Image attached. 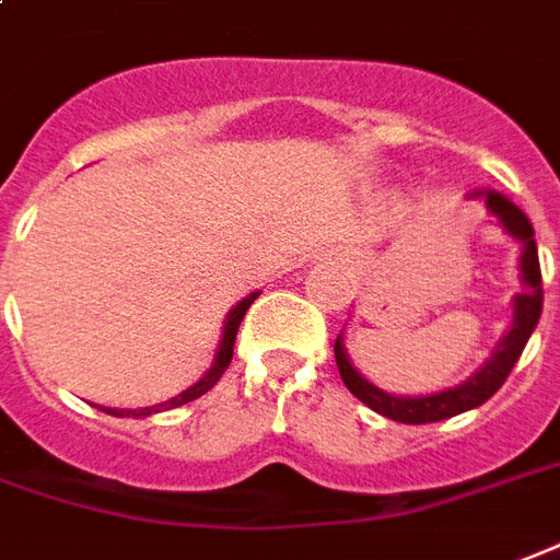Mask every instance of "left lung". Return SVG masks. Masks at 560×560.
I'll return each mask as SVG.
<instances>
[{"label": "left lung", "instance_id": "left-lung-1", "mask_svg": "<svg viewBox=\"0 0 560 560\" xmlns=\"http://www.w3.org/2000/svg\"><path fill=\"white\" fill-rule=\"evenodd\" d=\"M487 208L504 223V230H508L513 238L522 241L520 268L522 280H525V289H522L520 295H516V301H513V328L508 330V337L501 340L498 352L492 354V361H489L480 373L471 375L463 385L451 387V390H442V394H430V397H394V394H385V390H378L375 385H370L364 375L349 364V354L342 349V342H334L337 370H340L346 387H349L364 406H370V409L378 411V415H385V418L397 420V423H435V420H447L453 418V415H463V411L483 406V402L495 394L498 387L508 382L510 370L516 366L522 349H525V342L532 337V330L537 328V319H540L542 310V277L532 223H528V218H525L510 199H504L501 194H492V190H487Z\"/></svg>", "mask_w": 560, "mask_h": 560}]
</instances>
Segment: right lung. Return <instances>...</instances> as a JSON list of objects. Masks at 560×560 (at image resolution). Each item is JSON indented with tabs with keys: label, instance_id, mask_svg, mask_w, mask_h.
<instances>
[{
	"label": "right lung",
	"instance_id": "1",
	"mask_svg": "<svg viewBox=\"0 0 560 560\" xmlns=\"http://www.w3.org/2000/svg\"><path fill=\"white\" fill-rule=\"evenodd\" d=\"M253 301H256V295H247L244 301H241L238 307H232V313L226 316V328H223V340H220V349H218V358H214V366L208 370L199 382H196L194 387H187V390H182L178 397L166 399V402H158V406H145V409H101L107 411V415H116V418H149V415H158V411H170V409H178V406H185V402H194L196 397H202V394H208L211 387L218 385L220 375L226 373V366L232 364V346H235V334H238V325L241 319H244V313H247V307H250Z\"/></svg>",
	"mask_w": 560,
	"mask_h": 560
}]
</instances>
